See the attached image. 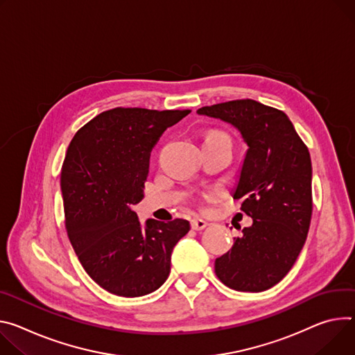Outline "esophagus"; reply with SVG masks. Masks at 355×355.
<instances>
[{
  "label": "esophagus",
  "mask_w": 355,
  "mask_h": 355,
  "mask_svg": "<svg viewBox=\"0 0 355 355\" xmlns=\"http://www.w3.org/2000/svg\"><path fill=\"white\" fill-rule=\"evenodd\" d=\"M207 225H208V222L202 218H194L191 220V228L196 231H202L204 228H207Z\"/></svg>",
  "instance_id": "1"
}]
</instances>
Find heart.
I'll list each match as a JSON object with an SVG mask.
<instances>
[{
    "label": "heart",
    "instance_id": "1",
    "mask_svg": "<svg viewBox=\"0 0 355 355\" xmlns=\"http://www.w3.org/2000/svg\"><path fill=\"white\" fill-rule=\"evenodd\" d=\"M218 135H223V133H220V132H212V133H209L207 137H209V136H218Z\"/></svg>",
    "mask_w": 355,
    "mask_h": 355
}]
</instances>
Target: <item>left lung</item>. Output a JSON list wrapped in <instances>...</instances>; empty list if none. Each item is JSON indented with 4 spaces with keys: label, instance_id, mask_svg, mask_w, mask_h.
Instances as JSON below:
<instances>
[{
    "label": "left lung",
    "instance_id": "obj_1",
    "mask_svg": "<svg viewBox=\"0 0 355 355\" xmlns=\"http://www.w3.org/2000/svg\"><path fill=\"white\" fill-rule=\"evenodd\" d=\"M198 114L232 124L248 146L234 189L253 219L215 261L218 279L238 292H263L295 265L311 219V159L292 121L252 99L205 106Z\"/></svg>",
    "mask_w": 355,
    "mask_h": 355
}]
</instances>
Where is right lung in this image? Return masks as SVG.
Instances as JSON below:
<instances>
[{
    "label": "right lung",
    "mask_w": 355,
    "mask_h": 355,
    "mask_svg": "<svg viewBox=\"0 0 355 355\" xmlns=\"http://www.w3.org/2000/svg\"><path fill=\"white\" fill-rule=\"evenodd\" d=\"M189 112L116 107L85 124L68 147L60 173L67 232L86 273L113 295L157 290L189 231L185 219L143 227L132 209L144 198L153 147Z\"/></svg>",
    "instance_id": "right-lung-1"
}]
</instances>
